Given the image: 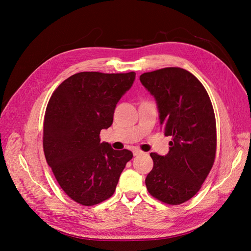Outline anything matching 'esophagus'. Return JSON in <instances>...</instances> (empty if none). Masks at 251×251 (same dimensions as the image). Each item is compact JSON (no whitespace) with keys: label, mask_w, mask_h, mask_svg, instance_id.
<instances>
[{"label":"esophagus","mask_w":251,"mask_h":251,"mask_svg":"<svg viewBox=\"0 0 251 251\" xmlns=\"http://www.w3.org/2000/svg\"><path fill=\"white\" fill-rule=\"evenodd\" d=\"M133 154H134V156H139V155L143 154V151H140V150H138V149H135V150L133 151Z\"/></svg>","instance_id":"obj_1"}]
</instances>
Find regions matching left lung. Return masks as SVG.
Returning <instances> with one entry per match:
<instances>
[{"instance_id":"1","label":"left lung","mask_w":251,"mask_h":251,"mask_svg":"<svg viewBox=\"0 0 251 251\" xmlns=\"http://www.w3.org/2000/svg\"><path fill=\"white\" fill-rule=\"evenodd\" d=\"M140 81L155 97L164 135L172 137L165 156L150 154L154 166L147 188L163 203H184L199 192L215 162L217 128L210 98L195 75L178 67L143 73Z\"/></svg>"}]
</instances>
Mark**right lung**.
Wrapping results in <instances>:
<instances>
[{
  "label": "right lung",
  "mask_w": 251,
  "mask_h": 251,
  "mask_svg": "<svg viewBox=\"0 0 251 251\" xmlns=\"http://www.w3.org/2000/svg\"><path fill=\"white\" fill-rule=\"evenodd\" d=\"M135 76V72H79L60 83L49 100L45 157L63 191L85 206L110 198L133 158L131 151L100 142V134L112 126L116 104Z\"/></svg>",
  "instance_id": "right-lung-1"
}]
</instances>
